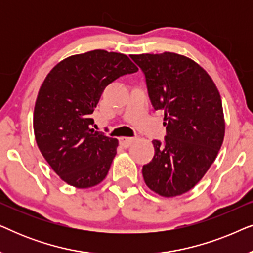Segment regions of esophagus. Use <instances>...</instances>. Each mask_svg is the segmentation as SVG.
I'll return each mask as SVG.
<instances>
[{"label": "esophagus", "mask_w": 253, "mask_h": 253, "mask_svg": "<svg viewBox=\"0 0 253 253\" xmlns=\"http://www.w3.org/2000/svg\"><path fill=\"white\" fill-rule=\"evenodd\" d=\"M134 141V138L132 137H121L120 138V144L122 145L123 147H129L131 144Z\"/></svg>", "instance_id": "esophagus-1"}]
</instances>
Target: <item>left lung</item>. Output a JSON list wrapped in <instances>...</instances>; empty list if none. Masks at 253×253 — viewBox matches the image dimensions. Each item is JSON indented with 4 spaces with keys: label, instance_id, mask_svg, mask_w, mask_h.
I'll return each instance as SVG.
<instances>
[{
    "label": "left lung",
    "instance_id": "8db88e82",
    "mask_svg": "<svg viewBox=\"0 0 253 253\" xmlns=\"http://www.w3.org/2000/svg\"><path fill=\"white\" fill-rule=\"evenodd\" d=\"M145 74L155 110H164L165 143L153 140L154 157L143 167L152 191L176 197L191 190L215 160L224 138L220 93L210 75L176 53L131 55Z\"/></svg>",
    "mask_w": 253,
    "mask_h": 253
}]
</instances>
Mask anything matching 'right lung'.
Wrapping results in <instances>:
<instances>
[{
  "mask_svg": "<svg viewBox=\"0 0 253 253\" xmlns=\"http://www.w3.org/2000/svg\"><path fill=\"white\" fill-rule=\"evenodd\" d=\"M137 71L126 55L95 49L64 58L44 78L34 106V136L69 185L92 188L108 174L119 140L92 129V114L107 85Z\"/></svg>",
  "mask_w": 253,
  "mask_h": 253,
  "instance_id": "right-lung-1",
  "label": "right lung"
}]
</instances>
